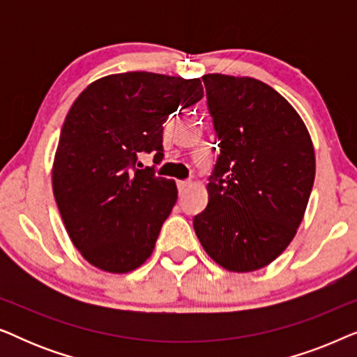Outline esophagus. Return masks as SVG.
<instances>
[{"instance_id":"1","label":"esophagus","mask_w":357,"mask_h":357,"mask_svg":"<svg viewBox=\"0 0 357 357\" xmlns=\"http://www.w3.org/2000/svg\"><path fill=\"white\" fill-rule=\"evenodd\" d=\"M177 187H178V192L180 195H182L185 190H187L190 187V180H178L177 182Z\"/></svg>"}]
</instances>
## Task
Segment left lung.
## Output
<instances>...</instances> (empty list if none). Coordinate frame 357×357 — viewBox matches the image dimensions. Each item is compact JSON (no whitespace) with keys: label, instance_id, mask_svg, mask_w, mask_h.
Segmentation results:
<instances>
[{"label":"left lung","instance_id":"left-lung-1","mask_svg":"<svg viewBox=\"0 0 357 357\" xmlns=\"http://www.w3.org/2000/svg\"><path fill=\"white\" fill-rule=\"evenodd\" d=\"M203 82L219 158L193 229L219 266L260 270L286 250L304 219L314 144L294 107L265 82L219 73Z\"/></svg>","mask_w":357,"mask_h":357}]
</instances>
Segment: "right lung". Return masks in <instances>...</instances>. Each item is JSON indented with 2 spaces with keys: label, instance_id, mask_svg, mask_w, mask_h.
<instances>
[{
  "label": "right lung",
  "instance_id": "add662e5",
  "mask_svg": "<svg viewBox=\"0 0 357 357\" xmlns=\"http://www.w3.org/2000/svg\"><path fill=\"white\" fill-rule=\"evenodd\" d=\"M202 97L198 77L131 71L91 82L73 102L52 185L68 236L92 266L121 275L151 257L177 185L138 169V155L154 153L159 164L165 120Z\"/></svg>",
  "mask_w": 357,
  "mask_h": 357
}]
</instances>
